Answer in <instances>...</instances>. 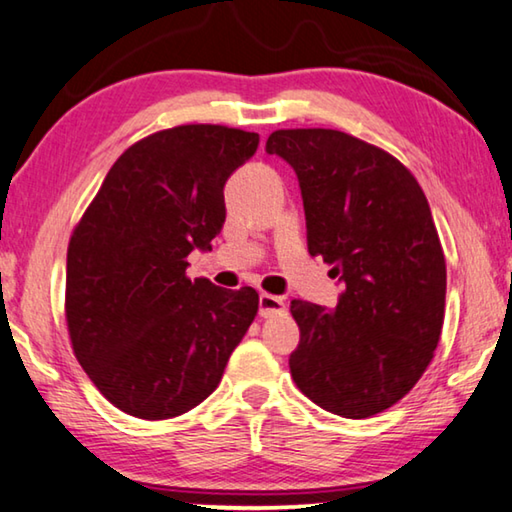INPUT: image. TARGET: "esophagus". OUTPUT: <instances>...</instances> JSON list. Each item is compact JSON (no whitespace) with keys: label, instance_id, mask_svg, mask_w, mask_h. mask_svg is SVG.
Masks as SVG:
<instances>
[{"label":"esophagus","instance_id":"1","mask_svg":"<svg viewBox=\"0 0 512 512\" xmlns=\"http://www.w3.org/2000/svg\"><path fill=\"white\" fill-rule=\"evenodd\" d=\"M258 313H261V317H272V315L286 313V299L261 292V297H258Z\"/></svg>","mask_w":512,"mask_h":512}]
</instances>
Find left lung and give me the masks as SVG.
Here are the masks:
<instances>
[{"label":"left lung","instance_id":"obj_1","mask_svg":"<svg viewBox=\"0 0 512 512\" xmlns=\"http://www.w3.org/2000/svg\"><path fill=\"white\" fill-rule=\"evenodd\" d=\"M265 149L297 172L311 256L345 281L333 311L292 299V379L329 413H383L422 379L445 322L447 265L429 201L404 163L345 131L279 129Z\"/></svg>","mask_w":512,"mask_h":512}]
</instances>
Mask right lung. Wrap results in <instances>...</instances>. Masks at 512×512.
Listing matches in <instances>:
<instances>
[{
    "label": "right lung",
    "mask_w": 512,
    "mask_h": 512,
    "mask_svg": "<svg viewBox=\"0 0 512 512\" xmlns=\"http://www.w3.org/2000/svg\"><path fill=\"white\" fill-rule=\"evenodd\" d=\"M258 133L222 124L156 131L108 170L67 245L65 322L83 372L115 408L170 420L220 383L258 292L186 276L222 231L224 183Z\"/></svg>",
    "instance_id": "right-lung-1"
}]
</instances>
